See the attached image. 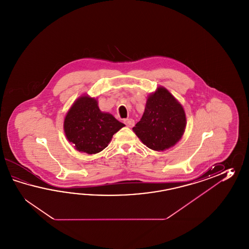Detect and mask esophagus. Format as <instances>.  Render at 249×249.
Wrapping results in <instances>:
<instances>
[{"label":"esophagus","mask_w":249,"mask_h":249,"mask_svg":"<svg viewBox=\"0 0 249 249\" xmlns=\"http://www.w3.org/2000/svg\"><path fill=\"white\" fill-rule=\"evenodd\" d=\"M124 124L128 127H132L134 125V120L132 119V118H126V119H124Z\"/></svg>","instance_id":"esophagus-1"}]
</instances>
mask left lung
Segmentation results:
<instances>
[{
  "mask_svg": "<svg viewBox=\"0 0 249 249\" xmlns=\"http://www.w3.org/2000/svg\"><path fill=\"white\" fill-rule=\"evenodd\" d=\"M186 126L185 112L164 87L148 96L141 120L132 128L143 144L160 151L180 141Z\"/></svg>",
  "mask_w": 249,
  "mask_h": 249,
  "instance_id": "8db88e82",
  "label": "left lung"
}]
</instances>
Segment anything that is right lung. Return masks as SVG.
Segmentation results:
<instances>
[{
  "label": "right lung",
  "instance_id": "right-lung-1",
  "mask_svg": "<svg viewBox=\"0 0 249 249\" xmlns=\"http://www.w3.org/2000/svg\"><path fill=\"white\" fill-rule=\"evenodd\" d=\"M124 126L110 114L101 112L95 99L88 96L74 102L64 121L68 140L77 150L87 154L101 152Z\"/></svg>",
  "mask_w": 249,
  "mask_h": 249
}]
</instances>
